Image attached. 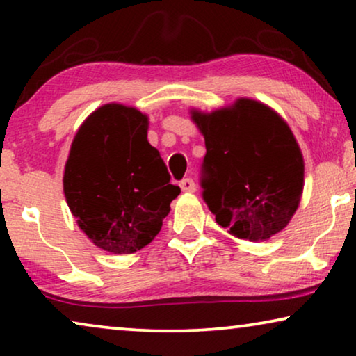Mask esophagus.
Segmentation results:
<instances>
[{
  "label": "esophagus",
  "instance_id": "obj_1",
  "mask_svg": "<svg viewBox=\"0 0 356 356\" xmlns=\"http://www.w3.org/2000/svg\"><path fill=\"white\" fill-rule=\"evenodd\" d=\"M179 188L183 189V193H194L196 191V183H194L193 178H184L179 183Z\"/></svg>",
  "mask_w": 356,
  "mask_h": 356
}]
</instances>
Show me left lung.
<instances>
[{
	"mask_svg": "<svg viewBox=\"0 0 356 356\" xmlns=\"http://www.w3.org/2000/svg\"><path fill=\"white\" fill-rule=\"evenodd\" d=\"M191 118L206 140L202 199L218 225L264 241L289 225L303 193L305 163L289 124L269 106L238 99Z\"/></svg>",
	"mask_w": 356,
	"mask_h": 356,
	"instance_id": "1",
	"label": "left lung"
}]
</instances>
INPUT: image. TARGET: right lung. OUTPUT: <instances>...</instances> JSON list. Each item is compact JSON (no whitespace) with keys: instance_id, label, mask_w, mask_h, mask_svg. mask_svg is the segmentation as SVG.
<instances>
[{"instance_id":"add662e5","label":"right lung","mask_w":356,"mask_h":356,"mask_svg":"<svg viewBox=\"0 0 356 356\" xmlns=\"http://www.w3.org/2000/svg\"><path fill=\"white\" fill-rule=\"evenodd\" d=\"M147 128V115L133 106H100L81 124L65 167L63 189L77 225L113 254L149 245L181 193Z\"/></svg>"}]
</instances>
